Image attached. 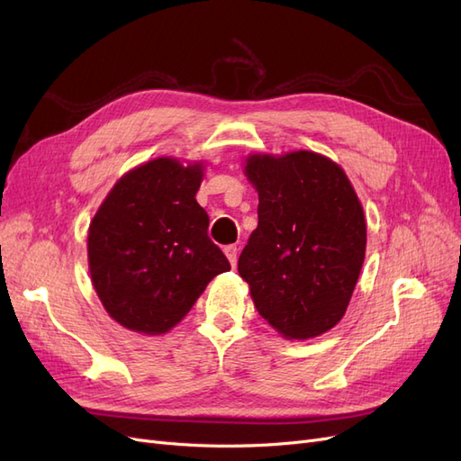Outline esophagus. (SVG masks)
<instances>
[{
    "label": "esophagus",
    "mask_w": 461,
    "mask_h": 461,
    "mask_svg": "<svg viewBox=\"0 0 461 461\" xmlns=\"http://www.w3.org/2000/svg\"><path fill=\"white\" fill-rule=\"evenodd\" d=\"M222 252H225V256H227V259H229V263L232 265V267H236V261H239V249H236V246H225V249H222Z\"/></svg>",
    "instance_id": "obj_1"
}]
</instances>
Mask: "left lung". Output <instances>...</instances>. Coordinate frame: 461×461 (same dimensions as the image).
<instances>
[{
    "label": "left lung",
    "instance_id": "left-lung-1",
    "mask_svg": "<svg viewBox=\"0 0 461 461\" xmlns=\"http://www.w3.org/2000/svg\"><path fill=\"white\" fill-rule=\"evenodd\" d=\"M258 229L239 259L256 310L286 340H308L344 317L366 259L364 207L344 169L321 153H252Z\"/></svg>",
    "mask_w": 461,
    "mask_h": 461
}]
</instances>
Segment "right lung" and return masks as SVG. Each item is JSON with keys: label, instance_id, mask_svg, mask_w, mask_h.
Here are the masks:
<instances>
[{"label": "right lung", "instance_id": "add662e5", "mask_svg": "<svg viewBox=\"0 0 461 461\" xmlns=\"http://www.w3.org/2000/svg\"><path fill=\"white\" fill-rule=\"evenodd\" d=\"M203 161L158 158L124 173L88 229V269L105 312L124 329L165 334L213 276L230 269L196 202Z\"/></svg>", "mask_w": 461, "mask_h": 461}]
</instances>
